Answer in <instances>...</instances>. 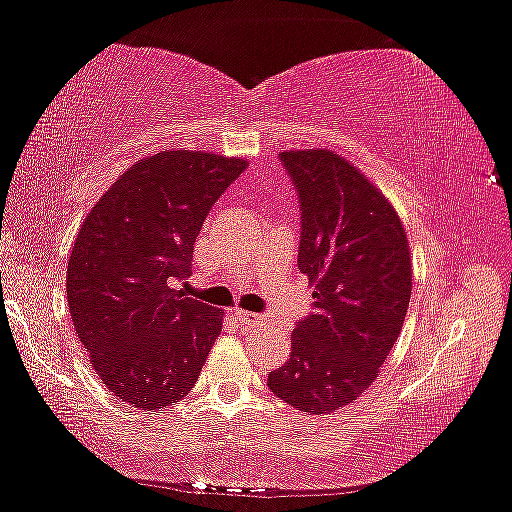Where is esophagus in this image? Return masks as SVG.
Masks as SVG:
<instances>
[{
  "label": "esophagus",
  "instance_id": "esophagus-1",
  "mask_svg": "<svg viewBox=\"0 0 512 512\" xmlns=\"http://www.w3.org/2000/svg\"><path fill=\"white\" fill-rule=\"evenodd\" d=\"M235 318L239 320L241 325H255V323H259V320H262V316H259V314H253V311H241V309L235 311Z\"/></svg>",
  "mask_w": 512,
  "mask_h": 512
}]
</instances>
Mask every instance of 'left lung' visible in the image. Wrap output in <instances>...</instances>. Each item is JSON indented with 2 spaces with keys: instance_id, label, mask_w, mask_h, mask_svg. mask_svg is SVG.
Returning <instances> with one entry per match:
<instances>
[{
  "instance_id": "8db88e82",
  "label": "left lung",
  "mask_w": 512,
  "mask_h": 512,
  "mask_svg": "<svg viewBox=\"0 0 512 512\" xmlns=\"http://www.w3.org/2000/svg\"><path fill=\"white\" fill-rule=\"evenodd\" d=\"M300 203L298 268L314 311L293 329L291 359L268 388L298 411L332 413L366 391L400 336L411 257L393 205L341 155L280 153Z\"/></svg>"
}]
</instances>
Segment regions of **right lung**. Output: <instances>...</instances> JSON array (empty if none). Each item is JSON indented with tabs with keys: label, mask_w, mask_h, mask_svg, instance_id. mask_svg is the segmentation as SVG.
<instances>
[{
	"label": "right lung",
	"mask_w": 512,
	"mask_h": 512,
	"mask_svg": "<svg viewBox=\"0 0 512 512\" xmlns=\"http://www.w3.org/2000/svg\"><path fill=\"white\" fill-rule=\"evenodd\" d=\"M246 160L162 151L135 162L83 221L67 264L74 329L121 402L183 400L221 334L223 309L185 298L205 216Z\"/></svg>",
	"instance_id": "add662e5"
}]
</instances>
